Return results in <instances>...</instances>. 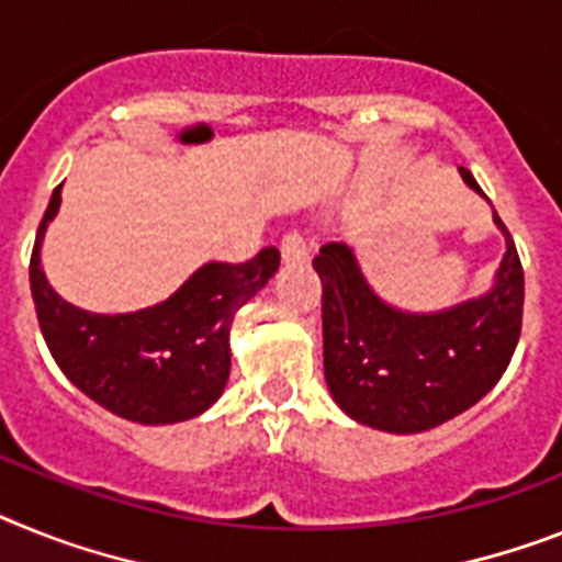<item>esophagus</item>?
I'll return each mask as SVG.
<instances>
[{
  "label": "esophagus",
  "instance_id": "obj_1",
  "mask_svg": "<svg viewBox=\"0 0 562 562\" xmlns=\"http://www.w3.org/2000/svg\"><path fill=\"white\" fill-rule=\"evenodd\" d=\"M280 254L285 262H303L308 257V245H305L303 234L300 231H289L280 243Z\"/></svg>",
  "mask_w": 562,
  "mask_h": 562
}]
</instances>
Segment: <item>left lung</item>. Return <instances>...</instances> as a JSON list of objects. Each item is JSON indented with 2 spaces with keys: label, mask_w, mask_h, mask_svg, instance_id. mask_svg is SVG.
Segmentation results:
<instances>
[{
  "label": "left lung",
  "mask_w": 562,
  "mask_h": 562,
  "mask_svg": "<svg viewBox=\"0 0 562 562\" xmlns=\"http://www.w3.org/2000/svg\"><path fill=\"white\" fill-rule=\"evenodd\" d=\"M460 177L485 196L469 168ZM494 225L506 254L492 289L434 314L380 300L346 243L319 248L325 383L348 417L389 434L428 431L497 385L520 339L522 266L497 211Z\"/></svg>",
  "instance_id": "obj_1"
}]
</instances>
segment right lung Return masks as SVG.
I'll return each instance as SVG.
<instances>
[{
    "instance_id": "1",
    "label": "right lung",
    "mask_w": 562,
    "mask_h": 562,
    "mask_svg": "<svg viewBox=\"0 0 562 562\" xmlns=\"http://www.w3.org/2000/svg\"><path fill=\"white\" fill-rule=\"evenodd\" d=\"M59 202L63 186L50 193L31 254V294L56 366L93 403L131 423L168 426L209 412L228 383L234 314L266 289L280 251L271 245L239 266L209 262L150 308L93 314L65 303L42 271V239Z\"/></svg>"
}]
</instances>
